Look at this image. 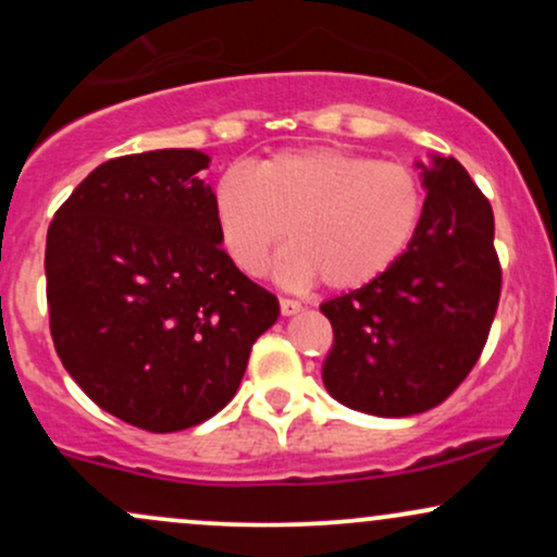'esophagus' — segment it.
<instances>
[{"label": "esophagus", "instance_id": "esophagus-1", "mask_svg": "<svg viewBox=\"0 0 557 557\" xmlns=\"http://www.w3.org/2000/svg\"><path fill=\"white\" fill-rule=\"evenodd\" d=\"M300 309H304V306H300L298 300H293V298H280V311H283V317L298 314Z\"/></svg>", "mask_w": 557, "mask_h": 557}]
</instances>
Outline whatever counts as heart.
Returning a JSON list of instances; mask_svg holds the SVG:
<instances>
[{"instance_id": "obj_1", "label": "heart", "mask_w": 557, "mask_h": 557, "mask_svg": "<svg viewBox=\"0 0 557 557\" xmlns=\"http://www.w3.org/2000/svg\"><path fill=\"white\" fill-rule=\"evenodd\" d=\"M214 225L240 272L267 270L280 240L277 277L309 287L359 290L393 270L417 238L424 188L406 164L348 149H290L233 168L214 185Z\"/></svg>"}]
</instances>
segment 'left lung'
Masks as SVG:
<instances>
[{
	"label": "left lung",
	"mask_w": 557,
	"mask_h": 557,
	"mask_svg": "<svg viewBox=\"0 0 557 557\" xmlns=\"http://www.w3.org/2000/svg\"><path fill=\"white\" fill-rule=\"evenodd\" d=\"M426 190L411 248L376 283L322 304L327 393L372 417H413L453 393L487 343L500 300L495 216L453 157L413 162Z\"/></svg>",
	"instance_id": "left-lung-1"
}]
</instances>
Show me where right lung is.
I'll use <instances>...</instances> for the list:
<instances>
[{"label":"right lung","instance_id":"1","mask_svg":"<svg viewBox=\"0 0 557 557\" xmlns=\"http://www.w3.org/2000/svg\"><path fill=\"white\" fill-rule=\"evenodd\" d=\"M209 162L196 149L110 159L47 233L57 354L96 406L149 432L222 411L280 314L222 251L214 194L198 177Z\"/></svg>","mask_w":557,"mask_h":557}]
</instances>
